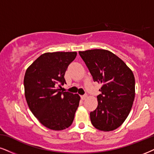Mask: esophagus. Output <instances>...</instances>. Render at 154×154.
Here are the masks:
<instances>
[{
    "mask_svg": "<svg viewBox=\"0 0 154 154\" xmlns=\"http://www.w3.org/2000/svg\"><path fill=\"white\" fill-rule=\"evenodd\" d=\"M81 98H82V100H85V99L87 98V94H84V95H82Z\"/></svg>",
    "mask_w": 154,
    "mask_h": 154,
    "instance_id": "1",
    "label": "esophagus"
}]
</instances>
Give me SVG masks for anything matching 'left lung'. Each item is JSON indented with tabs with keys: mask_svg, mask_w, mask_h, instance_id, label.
I'll use <instances>...</instances> for the list:
<instances>
[{
	"mask_svg": "<svg viewBox=\"0 0 154 154\" xmlns=\"http://www.w3.org/2000/svg\"><path fill=\"white\" fill-rule=\"evenodd\" d=\"M93 80L101 83L98 105L90 112L92 125L110 131L117 129L127 118L135 97V79L131 69L112 52L94 49L79 51Z\"/></svg>",
	"mask_w": 154,
	"mask_h": 154,
	"instance_id": "obj_1",
	"label": "left lung"
}]
</instances>
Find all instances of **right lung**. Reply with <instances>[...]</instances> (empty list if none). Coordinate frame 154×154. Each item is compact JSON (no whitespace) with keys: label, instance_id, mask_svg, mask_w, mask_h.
Listing matches in <instances>:
<instances>
[{"label":"right lung","instance_id":"obj_1","mask_svg":"<svg viewBox=\"0 0 154 154\" xmlns=\"http://www.w3.org/2000/svg\"><path fill=\"white\" fill-rule=\"evenodd\" d=\"M76 56V52H46L25 72V96L29 108L50 129L60 131L69 127L79 106V94L60 89L66 84L65 72Z\"/></svg>","mask_w":154,"mask_h":154}]
</instances>
